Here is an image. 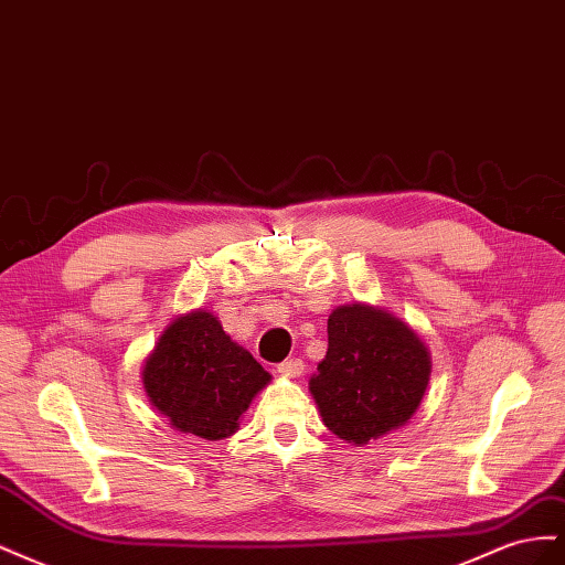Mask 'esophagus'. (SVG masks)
<instances>
[{
    "label": "esophagus",
    "instance_id": "esophagus-1",
    "mask_svg": "<svg viewBox=\"0 0 565 565\" xmlns=\"http://www.w3.org/2000/svg\"><path fill=\"white\" fill-rule=\"evenodd\" d=\"M278 372L287 380H299L303 374V363L299 361V358H289V361L278 365Z\"/></svg>",
    "mask_w": 565,
    "mask_h": 565
}]
</instances>
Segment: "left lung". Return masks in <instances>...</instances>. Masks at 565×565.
I'll list each match as a JSON object with an SVG mask.
<instances>
[{
  "label": "left lung",
  "mask_w": 565,
  "mask_h": 565,
  "mask_svg": "<svg viewBox=\"0 0 565 565\" xmlns=\"http://www.w3.org/2000/svg\"><path fill=\"white\" fill-rule=\"evenodd\" d=\"M429 377L424 339L384 306L353 301L328 318V353L309 391L324 426L361 448L413 419Z\"/></svg>",
  "instance_id": "8db88e82"
}]
</instances>
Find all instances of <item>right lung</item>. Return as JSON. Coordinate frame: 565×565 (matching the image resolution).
Segmentation results:
<instances>
[{
    "mask_svg": "<svg viewBox=\"0 0 565 565\" xmlns=\"http://www.w3.org/2000/svg\"><path fill=\"white\" fill-rule=\"evenodd\" d=\"M141 382L150 405L174 431L221 440L241 429L270 374L210 309H195L167 324L146 358Z\"/></svg>",
    "mask_w": 565,
    "mask_h": 565,
    "instance_id": "right-lung-1",
    "label": "right lung"
}]
</instances>
